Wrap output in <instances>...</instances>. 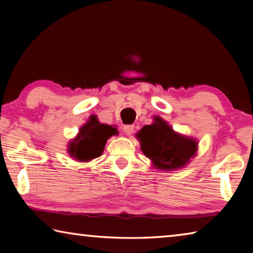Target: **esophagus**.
Here are the masks:
<instances>
[{
    "mask_svg": "<svg viewBox=\"0 0 253 253\" xmlns=\"http://www.w3.org/2000/svg\"><path fill=\"white\" fill-rule=\"evenodd\" d=\"M123 129L127 136H130L134 132V125H125Z\"/></svg>",
    "mask_w": 253,
    "mask_h": 253,
    "instance_id": "34e87169",
    "label": "esophagus"
}]
</instances>
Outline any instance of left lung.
<instances>
[{"label":"left lung","mask_w":253,"mask_h":253,"mask_svg":"<svg viewBox=\"0 0 253 253\" xmlns=\"http://www.w3.org/2000/svg\"><path fill=\"white\" fill-rule=\"evenodd\" d=\"M136 137L140 142L142 152L158 169H182L198 151V142L194 138L174 131L160 116H154V123L144 126Z\"/></svg>","instance_id":"left-lung-1"}]
</instances>
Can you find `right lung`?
<instances>
[{
  "mask_svg": "<svg viewBox=\"0 0 253 253\" xmlns=\"http://www.w3.org/2000/svg\"><path fill=\"white\" fill-rule=\"evenodd\" d=\"M114 135H118L116 127L100 124L92 115L68 145V154L76 161H91L101 155L107 139Z\"/></svg>",
  "mask_w": 253,
  "mask_h": 253,
  "instance_id": "1",
  "label": "right lung"
}]
</instances>
